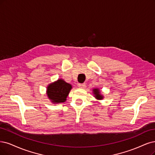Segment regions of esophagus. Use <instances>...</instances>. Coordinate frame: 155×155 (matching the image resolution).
Instances as JSON below:
<instances>
[{
  "instance_id": "34e87169",
  "label": "esophagus",
  "mask_w": 155,
  "mask_h": 155,
  "mask_svg": "<svg viewBox=\"0 0 155 155\" xmlns=\"http://www.w3.org/2000/svg\"><path fill=\"white\" fill-rule=\"evenodd\" d=\"M78 87L81 88H84L85 87H86V84H85V83H79Z\"/></svg>"
}]
</instances>
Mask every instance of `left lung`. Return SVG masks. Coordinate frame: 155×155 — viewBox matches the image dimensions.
<instances>
[{
	"label": "left lung",
	"instance_id": "obj_1",
	"mask_svg": "<svg viewBox=\"0 0 155 155\" xmlns=\"http://www.w3.org/2000/svg\"><path fill=\"white\" fill-rule=\"evenodd\" d=\"M93 93L94 94V97L98 99V100H101L103 99V96L100 94L99 90L98 88H94L93 89Z\"/></svg>",
	"mask_w": 155,
	"mask_h": 155
}]
</instances>
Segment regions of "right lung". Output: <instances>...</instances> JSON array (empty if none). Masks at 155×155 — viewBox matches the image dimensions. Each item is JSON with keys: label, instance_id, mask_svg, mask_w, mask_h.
Masks as SVG:
<instances>
[{"label": "right lung", "instance_id": "obj_1", "mask_svg": "<svg viewBox=\"0 0 155 155\" xmlns=\"http://www.w3.org/2000/svg\"><path fill=\"white\" fill-rule=\"evenodd\" d=\"M72 89V85L60 79L48 85L47 95L53 103H63Z\"/></svg>", "mask_w": 155, "mask_h": 155}]
</instances>
